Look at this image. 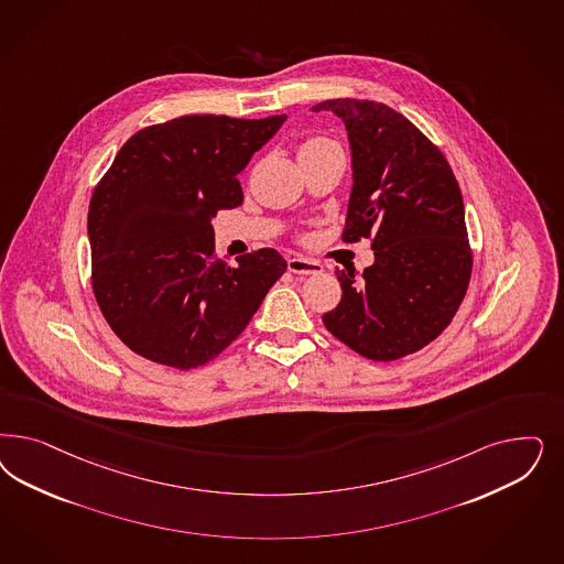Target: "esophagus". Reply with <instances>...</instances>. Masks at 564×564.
<instances>
[{
    "instance_id": "1",
    "label": "esophagus",
    "mask_w": 564,
    "mask_h": 564,
    "mask_svg": "<svg viewBox=\"0 0 564 564\" xmlns=\"http://www.w3.org/2000/svg\"><path fill=\"white\" fill-rule=\"evenodd\" d=\"M289 272L299 273V275H310V273L322 272V263L311 261L305 257H291L289 259Z\"/></svg>"
}]
</instances>
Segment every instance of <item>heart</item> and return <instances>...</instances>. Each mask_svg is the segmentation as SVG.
<instances>
[{"instance_id":"1","label":"heart","mask_w":564,"mask_h":564,"mask_svg":"<svg viewBox=\"0 0 564 564\" xmlns=\"http://www.w3.org/2000/svg\"><path fill=\"white\" fill-rule=\"evenodd\" d=\"M329 149H338V145L327 139V137H311L307 141H303V145L299 147V158L301 155H313V153H324Z\"/></svg>"}]
</instances>
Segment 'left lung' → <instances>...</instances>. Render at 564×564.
<instances>
[{"label": "left lung", "instance_id": "1", "mask_svg": "<svg viewBox=\"0 0 564 564\" xmlns=\"http://www.w3.org/2000/svg\"><path fill=\"white\" fill-rule=\"evenodd\" d=\"M348 132L352 191L343 240L371 238L361 278L336 270L343 299L327 329L355 352L394 361L453 322L471 280L465 207L442 151L411 120L378 101L327 99Z\"/></svg>", "mask_w": 564, "mask_h": 564}]
</instances>
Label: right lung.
<instances>
[{"instance_id":"right-lung-1","label":"right lung","mask_w":564,"mask_h":564,"mask_svg":"<svg viewBox=\"0 0 564 564\" xmlns=\"http://www.w3.org/2000/svg\"><path fill=\"white\" fill-rule=\"evenodd\" d=\"M286 113L182 116L132 134L89 203L91 282L113 334L149 361L193 369L232 345L286 261L214 253L212 218L242 203L238 174Z\"/></svg>"}]
</instances>
